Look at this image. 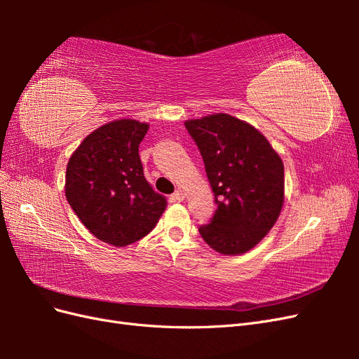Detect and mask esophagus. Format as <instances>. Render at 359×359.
<instances>
[{"label":"esophagus","instance_id":"obj_1","mask_svg":"<svg viewBox=\"0 0 359 359\" xmlns=\"http://www.w3.org/2000/svg\"><path fill=\"white\" fill-rule=\"evenodd\" d=\"M173 198L181 202V201L186 199V193H184V190H177L175 193H173Z\"/></svg>","mask_w":359,"mask_h":359}]
</instances>
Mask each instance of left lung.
Instances as JSON below:
<instances>
[{"instance_id":"obj_1","label":"left lung","mask_w":359,"mask_h":359,"mask_svg":"<svg viewBox=\"0 0 359 359\" xmlns=\"http://www.w3.org/2000/svg\"><path fill=\"white\" fill-rule=\"evenodd\" d=\"M184 124L201 151L217 203L199 233L224 256L247 253L273 229L283 208V160L257 128L229 114Z\"/></svg>"}]
</instances>
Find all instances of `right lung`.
<instances>
[{
	"label": "right lung",
	"mask_w": 359,
	"mask_h": 359,
	"mask_svg": "<svg viewBox=\"0 0 359 359\" xmlns=\"http://www.w3.org/2000/svg\"><path fill=\"white\" fill-rule=\"evenodd\" d=\"M148 128L137 119H115L86 136L67 163L64 190L72 210L95 238L115 247L148 235L168 205L139 157Z\"/></svg>",
	"instance_id": "right-lung-1"
}]
</instances>
